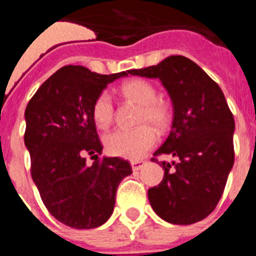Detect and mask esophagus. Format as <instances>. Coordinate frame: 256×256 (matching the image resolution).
<instances>
[{"mask_svg": "<svg viewBox=\"0 0 256 256\" xmlns=\"http://www.w3.org/2000/svg\"><path fill=\"white\" fill-rule=\"evenodd\" d=\"M130 165H132L133 170L137 172V170H140L142 166H144V162H142V160H133V162H130Z\"/></svg>", "mask_w": 256, "mask_h": 256, "instance_id": "esophagus-1", "label": "esophagus"}]
</instances>
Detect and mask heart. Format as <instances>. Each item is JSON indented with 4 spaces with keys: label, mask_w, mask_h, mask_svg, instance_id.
I'll return each mask as SVG.
<instances>
[{
    "label": "heart",
    "mask_w": 256,
    "mask_h": 256,
    "mask_svg": "<svg viewBox=\"0 0 256 256\" xmlns=\"http://www.w3.org/2000/svg\"><path fill=\"white\" fill-rule=\"evenodd\" d=\"M122 96L140 105L138 123H150L162 130L170 122V110L160 98H156V88L144 79H130L119 88ZM114 118V105L110 94L101 92L92 105V119L97 128L106 130ZM158 141L152 126L144 124L134 130H116L105 136L104 142L108 154L130 160L141 159Z\"/></svg>",
    "instance_id": "heart-1"
}]
</instances>
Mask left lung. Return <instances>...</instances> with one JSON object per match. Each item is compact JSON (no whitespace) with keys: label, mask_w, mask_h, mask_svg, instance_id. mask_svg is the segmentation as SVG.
<instances>
[{"label":"left lung","mask_w":256,"mask_h":256,"mask_svg":"<svg viewBox=\"0 0 256 256\" xmlns=\"http://www.w3.org/2000/svg\"><path fill=\"white\" fill-rule=\"evenodd\" d=\"M128 73L159 79L173 105L170 133L154 155L166 154L178 162H159L164 178L148 192L154 212L173 224L202 220L220 200L234 162V120L224 94L198 64L180 55Z\"/></svg>","instance_id":"obj_1"}]
</instances>
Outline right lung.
<instances>
[{
    "label": "right lung",
    "mask_w": 256,
    "mask_h": 256,
    "mask_svg": "<svg viewBox=\"0 0 256 256\" xmlns=\"http://www.w3.org/2000/svg\"><path fill=\"white\" fill-rule=\"evenodd\" d=\"M126 72L101 76L80 65H68L40 86L26 108L24 144L32 178L44 206L62 224L91 230L114 212L119 183L132 174L120 158H102L92 105ZM95 162L85 164V156Z\"/></svg>",
    "instance_id": "right-lung-1"
}]
</instances>
